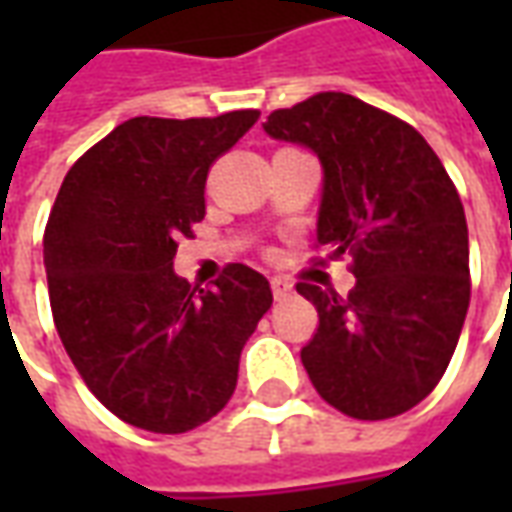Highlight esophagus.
<instances>
[{"mask_svg":"<svg viewBox=\"0 0 512 512\" xmlns=\"http://www.w3.org/2000/svg\"><path fill=\"white\" fill-rule=\"evenodd\" d=\"M271 290H274V299L277 301H282V299H288L290 296V282H285V279L282 277H274L271 279Z\"/></svg>","mask_w":512,"mask_h":512,"instance_id":"esophagus-1","label":"esophagus"}]
</instances>
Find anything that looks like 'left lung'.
I'll return each mask as SVG.
<instances>
[{"mask_svg": "<svg viewBox=\"0 0 512 512\" xmlns=\"http://www.w3.org/2000/svg\"><path fill=\"white\" fill-rule=\"evenodd\" d=\"M266 134L323 164L318 246L351 257L348 296L299 282L318 310L301 362L354 419H389L433 392L469 310V230L447 169L417 128L345 93L268 115Z\"/></svg>", "mask_w": 512, "mask_h": 512, "instance_id": "left-lung-1", "label": "left lung"}]
</instances>
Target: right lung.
Segmentation results:
<instances>
[{
  "instance_id": "1",
  "label": "right lung",
  "mask_w": 512,
  "mask_h": 512,
  "mask_svg": "<svg viewBox=\"0 0 512 512\" xmlns=\"http://www.w3.org/2000/svg\"><path fill=\"white\" fill-rule=\"evenodd\" d=\"M257 117H131L68 169L54 200L43 233L54 326L87 389L134 428L186 433L216 417L274 301L244 263L213 288L172 271L180 235L205 216L208 169Z\"/></svg>"
}]
</instances>
